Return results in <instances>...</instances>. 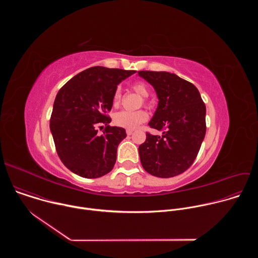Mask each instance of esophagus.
I'll list each match as a JSON object with an SVG mask.
<instances>
[{
  "mask_svg": "<svg viewBox=\"0 0 258 258\" xmlns=\"http://www.w3.org/2000/svg\"><path fill=\"white\" fill-rule=\"evenodd\" d=\"M133 132H134L133 130H126V135H127V136H131V135L133 134Z\"/></svg>",
  "mask_w": 258,
  "mask_h": 258,
  "instance_id": "obj_1",
  "label": "esophagus"
}]
</instances>
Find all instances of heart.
<instances>
[{"label":"heart","instance_id":"obj_1","mask_svg":"<svg viewBox=\"0 0 258 258\" xmlns=\"http://www.w3.org/2000/svg\"><path fill=\"white\" fill-rule=\"evenodd\" d=\"M133 90L143 98H147L150 94V91L147 85L143 82L135 83L132 86ZM121 98V92L119 89H116L113 95L114 105H118ZM148 119V113L145 110H138V111H119L114 115V123L117 126L124 127L127 130H134L139 126L141 123L147 121Z\"/></svg>","mask_w":258,"mask_h":258}]
</instances>
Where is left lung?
Wrapping results in <instances>:
<instances>
[{"mask_svg":"<svg viewBox=\"0 0 258 258\" xmlns=\"http://www.w3.org/2000/svg\"><path fill=\"white\" fill-rule=\"evenodd\" d=\"M153 86L158 106L149 122L162 136L146 135L139 154L144 169L158 177L186 171L194 162L206 133V107L198 89L166 71H139Z\"/></svg>","mask_w":258,"mask_h":258,"instance_id":"8db88e82","label":"left lung"}]
</instances>
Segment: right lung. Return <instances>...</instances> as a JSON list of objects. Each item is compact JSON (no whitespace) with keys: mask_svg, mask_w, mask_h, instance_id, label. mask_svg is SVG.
Returning a JSON list of instances; mask_svg holds the SVG:
<instances>
[{"mask_svg":"<svg viewBox=\"0 0 258 258\" xmlns=\"http://www.w3.org/2000/svg\"><path fill=\"white\" fill-rule=\"evenodd\" d=\"M135 70L95 66L67 82L58 92L50 119V130L62 163L73 173L97 178L112 170L125 130L110 126L107 115L113 105L117 85ZM105 124L97 135L98 124Z\"/></svg>","mask_w":258,"mask_h":258,"instance_id":"add662e5","label":"right lung"}]
</instances>
